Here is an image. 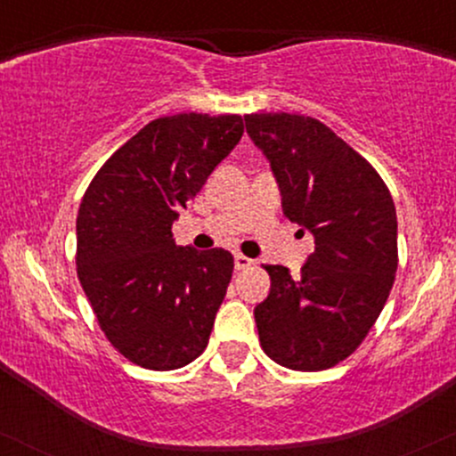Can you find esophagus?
Instances as JSON below:
<instances>
[{
    "label": "esophagus",
    "instance_id": "obj_1",
    "mask_svg": "<svg viewBox=\"0 0 456 456\" xmlns=\"http://www.w3.org/2000/svg\"><path fill=\"white\" fill-rule=\"evenodd\" d=\"M233 264H235V270H248L250 265L255 264V261L248 259V257H244V255H235Z\"/></svg>",
    "mask_w": 456,
    "mask_h": 456
}]
</instances>
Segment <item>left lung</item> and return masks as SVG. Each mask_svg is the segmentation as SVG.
<instances>
[{"mask_svg":"<svg viewBox=\"0 0 456 456\" xmlns=\"http://www.w3.org/2000/svg\"><path fill=\"white\" fill-rule=\"evenodd\" d=\"M244 122L270 160L282 214L315 238L300 276L265 265L270 294L255 306L261 347L287 369H330L358 349L390 296L395 201L378 171L319 119L253 113Z\"/></svg>","mask_w":456,"mask_h":456,"instance_id":"left-lung-1","label":"left lung"}]
</instances>
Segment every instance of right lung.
Listing matches in <instances>:
<instances>
[{
  "label": "right lung",
  "instance_id": "add662e5",
  "mask_svg": "<svg viewBox=\"0 0 456 456\" xmlns=\"http://www.w3.org/2000/svg\"><path fill=\"white\" fill-rule=\"evenodd\" d=\"M242 133L240 115L159 118L104 162L83 195L78 281L109 343L143 369H180L208 347L233 257L177 246L171 224Z\"/></svg>",
  "mask_w": 456,
  "mask_h": 456
}]
</instances>
